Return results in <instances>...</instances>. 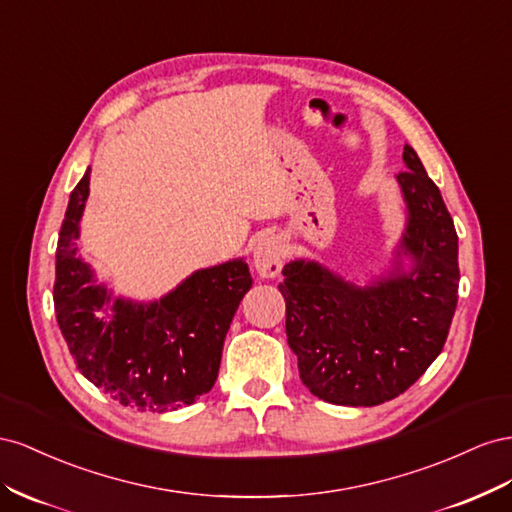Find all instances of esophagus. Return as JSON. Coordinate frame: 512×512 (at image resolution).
<instances>
[{"mask_svg":"<svg viewBox=\"0 0 512 512\" xmlns=\"http://www.w3.org/2000/svg\"><path fill=\"white\" fill-rule=\"evenodd\" d=\"M253 266L259 276L264 279H274L283 268V246L281 238L274 233H264L259 236L253 248Z\"/></svg>","mask_w":512,"mask_h":512,"instance_id":"1","label":"esophagus"}]
</instances>
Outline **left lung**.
Listing matches in <instances>:
<instances>
[{
	"label": "left lung",
	"instance_id": "obj_1",
	"mask_svg": "<svg viewBox=\"0 0 512 512\" xmlns=\"http://www.w3.org/2000/svg\"><path fill=\"white\" fill-rule=\"evenodd\" d=\"M397 175L407 225L397 268L358 287L317 261L296 259L279 285L287 304V343L302 384L334 405L371 407L399 397L440 356L459 294L455 223L412 145Z\"/></svg>",
	"mask_w": 512,
	"mask_h": 512
}]
</instances>
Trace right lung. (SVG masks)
Wrapping results in <instances>:
<instances>
[{
	"mask_svg": "<svg viewBox=\"0 0 512 512\" xmlns=\"http://www.w3.org/2000/svg\"><path fill=\"white\" fill-rule=\"evenodd\" d=\"M90 169L70 193L55 253L57 324L83 377L139 412L178 410L212 390L223 343L253 285L244 259L193 272L154 302L113 298L79 257Z\"/></svg>",
	"mask_w": 512,
	"mask_h": 512,
	"instance_id": "right-lung-1",
	"label": "right lung"
}]
</instances>
